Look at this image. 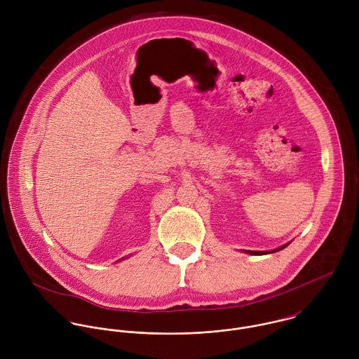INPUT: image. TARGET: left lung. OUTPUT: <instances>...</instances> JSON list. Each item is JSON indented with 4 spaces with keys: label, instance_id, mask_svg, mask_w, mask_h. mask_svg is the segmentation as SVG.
Listing matches in <instances>:
<instances>
[{
    "label": "left lung",
    "instance_id": "left-lung-1",
    "mask_svg": "<svg viewBox=\"0 0 359 359\" xmlns=\"http://www.w3.org/2000/svg\"><path fill=\"white\" fill-rule=\"evenodd\" d=\"M286 246H287V245H285V246H282V248H279V249H276V250H273V252H279V250H282V249H283V248H286ZM273 252H248V253L259 256V255H268V253H273Z\"/></svg>",
    "mask_w": 359,
    "mask_h": 359
}]
</instances>
